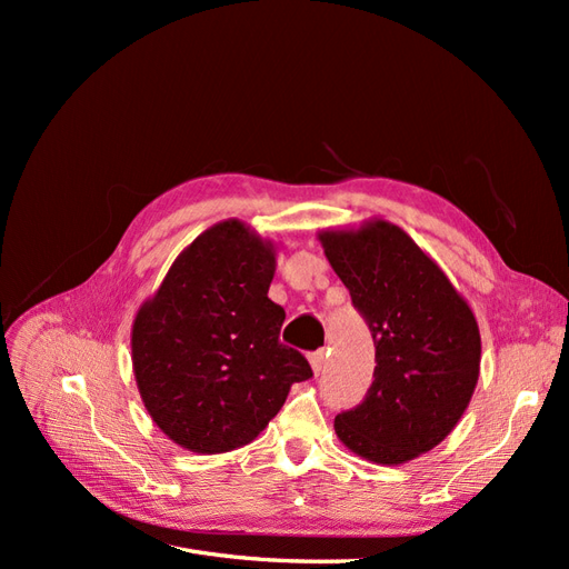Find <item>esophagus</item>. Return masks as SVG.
I'll return each instance as SVG.
<instances>
[{"label": "esophagus", "instance_id": "esophagus-1", "mask_svg": "<svg viewBox=\"0 0 569 569\" xmlns=\"http://www.w3.org/2000/svg\"><path fill=\"white\" fill-rule=\"evenodd\" d=\"M308 363H311V368H313L316 375H320L322 368H325V351H322V349H320V351H313L311 356H308Z\"/></svg>", "mask_w": 569, "mask_h": 569}]
</instances>
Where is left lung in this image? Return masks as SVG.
I'll return each instance as SVG.
<instances>
[{"label": "left lung", "instance_id": "1", "mask_svg": "<svg viewBox=\"0 0 569 569\" xmlns=\"http://www.w3.org/2000/svg\"><path fill=\"white\" fill-rule=\"evenodd\" d=\"M375 341L363 403L339 412L335 432L377 465L432 451L462 418L479 380L481 339L470 303L446 272L389 220L318 232Z\"/></svg>", "mask_w": 569, "mask_h": 569}]
</instances>
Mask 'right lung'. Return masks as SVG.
Masks as SVG:
<instances>
[{
    "label": "right lung",
    "mask_w": 569,
    "mask_h": 569,
    "mask_svg": "<svg viewBox=\"0 0 569 569\" xmlns=\"http://www.w3.org/2000/svg\"><path fill=\"white\" fill-rule=\"evenodd\" d=\"M278 244L220 220L184 247L137 308L132 372L161 432L192 453L251 443L284 406L308 360L280 343L284 308L268 299Z\"/></svg>",
    "instance_id": "add662e5"
}]
</instances>
